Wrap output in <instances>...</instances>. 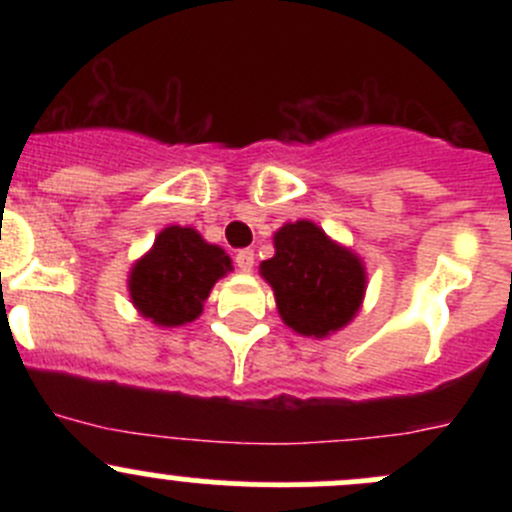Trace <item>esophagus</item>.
Wrapping results in <instances>:
<instances>
[{"instance_id": "obj_1", "label": "esophagus", "mask_w": 512, "mask_h": 512, "mask_svg": "<svg viewBox=\"0 0 512 512\" xmlns=\"http://www.w3.org/2000/svg\"><path fill=\"white\" fill-rule=\"evenodd\" d=\"M235 262H237V267H240L242 272H252V267H255V252L240 250L235 255Z\"/></svg>"}]
</instances>
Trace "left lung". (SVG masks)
Segmentation results:
<instances>
[{"label":"left lung","instance_id":"8db88e82","mask_svg":"<svg viewBox=\"0 0 512 512\" xmlns=\"http://www.w3.org/2000/svg\"><path fill=\"white\" fill-rule=\"evenodd\" d=\"M275 255L260 275L275 292L277 312L292 332L327 339L359 314L366 294L364 260L312 220L275 232Z\"/></svg>","mask_w":512,"mask_h":512}]
</instances>
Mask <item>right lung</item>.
<instances>
[{
  "label": "right lung",
  "mask_w": 512,
  "mask_h": 512,
  "mask_svg": "<svg viewBox=\"0 0 512 512\" xmlns=\"http://www.w3.org/2000/svg\"><path fill=\"white\" fill-rule=\"evenodd\" d=\"M232 272L230 255L203 240L195 227L168 225L128 272L131 304L143 319L163 329L183 327L203 314L215 282Z\"/></svg>",
  "instance_id": "1"
}]
</instances>
